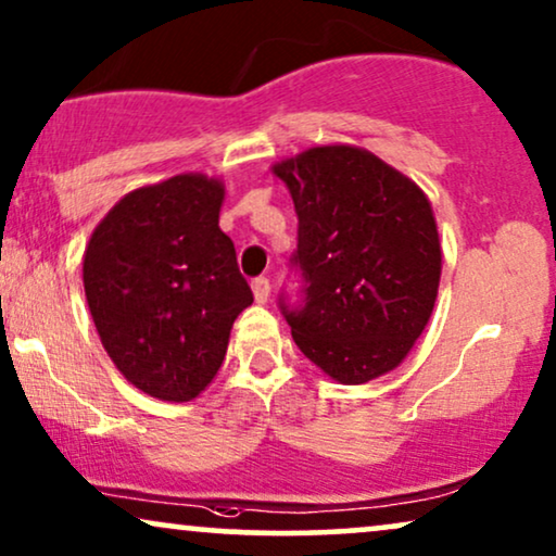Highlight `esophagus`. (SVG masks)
Returning <instances> with one entry per match:
<instances>
[{"label":"esophagus","mask_w":556,"mask_h":556,"mask_svg":"<svg viewBox=\"0 0 556 556\" xmlns=\"http://www.w3.org/2000/svg\"><path fill=\"white\" fill-rule=\"evenodd\" d=\"M251 290H254V300L262 302V305H264V302L269 300V290H271L269 279H266V277H256L254 282H251Z\"/></svg>","instance_id":"esophagus-1"}]
</instances>
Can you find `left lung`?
<instances>
[{
    "label": "left lung",
    "mask_w": 556,
    "mask_h": 556,
    "mask_svg": "<svg viewBox=\"0 0 556 556\" xmlns=\"http://www.w3.org/2000/svg\"><path fill=\"white\" fill-rule=\"evenodd\" d=\"M274 173L298 213L300 287L277 302L294 343L340 383L396 368L438 300L442 254L425 192L345 144L313 147Z\"/></svg>",
    "instance_id": "8db88e82"
}]
</instances>
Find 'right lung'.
Here are the masks:
<instances>
[{
	"instance_id": "add662e5",
	"label": "right lung",
	"mask_w": 556,
	"mask_h": 556,
	"mask_svg": "<svg viewBox=\"0 0 556 556\" xmlns=\"http://www.w3.org/2000/svg\"><path fill=\"white\" fill-rule=\"evenodd\" d=\"M224 185L175 175L122 198L84 256L91 317L118 371L144 394L190 402L218 374L231 325L254 302L218 228Z\"/></svg>"
}]
</instances>
